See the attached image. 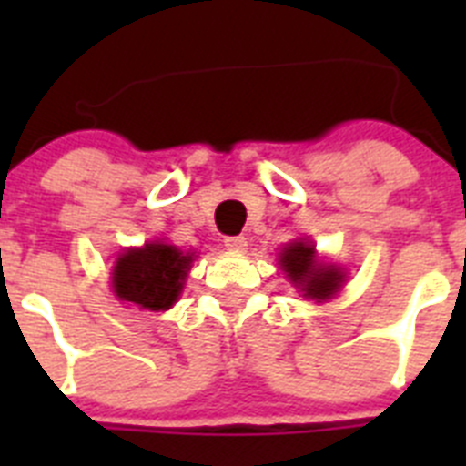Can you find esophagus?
Masks as SVG:
<instances>
[{"label":"esophagus","instance_id":"obj_1","mask_svg":"<svg viewBox=\"0 0 466 466\" xmlns=\"http://www.w3.org/2000/svg\"><path fill=\"white\" fill-rule=\"evenodd\" d=\"M226 249H230V252H245L247 249V238L245 236H230L224 240Z\"/></svg>","mask_w":466,"mask_h":466}]
</instances>
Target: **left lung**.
<instances>
[{
	"label": "left lung",
	"mask_w": 466,
	"mask_h": 466,
	"mask_svg": "<svg viewBox=\"0 0 466 466\" xmlns=\"http://www.w3.org/2000/svg\"><path fill=\"white\" fill-rule=\"evenodd\" d=\"M279 268L289 278L296 289L306 299L322 300L331 299L333 294H339L340 287L345 282V273L331 263H319L315 258V247L308 242H289L279 252Z\"/></svg>",
	"instance_id": "left-lung-1"
}]
</instances>
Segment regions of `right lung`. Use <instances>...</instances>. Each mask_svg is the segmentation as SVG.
I'll use <instances>...</instances> for the list:
<instances>
[{"instance_id":"add662e5","label":"right lung","mask_w":466,"mask_h":466,"mask_svg":"<svg viewBox=\"0 0 466 466\" xmlns=\"http://www.w3.org/2000/svg\"><path fill=\"white\" fill-rule=\"evenodd\" d=\"M191 261V252L163 242L126 249L111 270V289L118 300L142 310H167L182 294Z\"/></svg>"}]
</instances>
